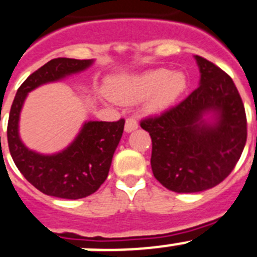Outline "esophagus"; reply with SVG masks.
Listing matches in <instances>:
<instances>
[{
    "label": "esophagus",
    "instance_id": "obj_1",
    "mask_svg": "<svg viewBox=\"0 0 257 257\" xmlns=\"http://www.w3.org/2000/svg\"><path fill=\"white\" fill-rule=\"evenodd\" d=\"M138 128V122L135 117H128L125 121V132H133L135 129Z\"/></svg>",
    "mask_w": 257,
    "mask_h": 257
}]
</instances>
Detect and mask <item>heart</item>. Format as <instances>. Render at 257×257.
<instances>
[{
    "label": "heart",
    "instance_id": "b5f03b06",
    "mask_svg": "<svg viewBox=\"0 0 257 257\" xmlns=\"http://www.w3.org/2000/svg\"><path fill=\"white\" fill-rule=\"evenodd\" d=\"M187 81L184 73H172L167 68L147 71L128 80H120L110 86V93L116 101L132 102L154 94L150 108L160 111L171 106L186 89Z\"/></svg>",
    "mask_w": 257,
    "mask_h": 257
}]
</instances>
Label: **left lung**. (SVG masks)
<instances>
[{
	"instance_id": "1",
	"label": "left lung",
	"mask_w": 257,
	"mask_h": 257,
	"mask_svg": "<svg viewBox=\"0 0 257 257\" xmlns=\"http://www.w3.org/2000/svg\"><path fill=\"white\" fill-rule=\"evenodd\" d=\"M195 59L200 85L178 104L140 122L153 142L154 177L176 193H198L224 181L247 140L246 111L231 77L206 58ZM207 110L219 113L213 126L201 120Z\"/></svg>"
}]
</instances>
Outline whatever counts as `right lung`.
Listing matches in <instances>:
<instances>
[{"label":"right lung","mask_w":257,"mask_h":257,"mask_svg":"<svg viewBox=\"0 0 257 257\" xmlns=\"http://www.w3.org/2000/svg\"><path fill=\"white\" fill-rule=\"evenodd\" d=\"M90 64L89 59H51L27 77L11 104L8 122L11 158L27 181L46 195L80 199L95 193L108 176L113 153L122 136L124 119L85 122L73 144L55 155H40L28 150L19 138L18 121L27 93L41 84L80 72Z\"/></svg>","instance_id":"1"}]
</instances>
